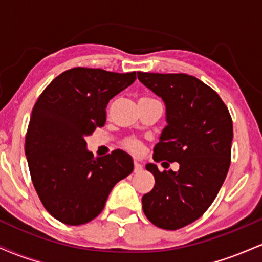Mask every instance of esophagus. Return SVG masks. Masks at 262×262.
<instances>
[{"label":"esophagus","mask_w":262,"mask_h":262,"mask_svg":"<svg viewBox=\"0 0 262 262\" xmlns=\"http://www.w3.org/2000/svg\"><path fill=\"white\" fill-rule=\"evenodd\" d=\"M141 170H143V165L140 162L134 161V172H140Z\"/></svg>","instance_id":"obj_1"}]
</instances>
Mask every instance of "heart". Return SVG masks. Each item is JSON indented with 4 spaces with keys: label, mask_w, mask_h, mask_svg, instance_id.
<instances>
[{
    "label": "heart",
    "mask_w": 262,
    "mask_h": 262,
    "mask_svg": "<svg viewBox=\"0 0 262 262\" xmlns=\"http://www.w3.org/2000/svg\"><path fill=\"white\" fill-rule=\"evenodd\" d=\"M141 100H151V98H141ZM125 146H127V149L130 150L132 152H134V154H139L141 151V145L137 140H133V139L127 140L125 141Z\"/></svg>",
    "instance_id": "heart-1"
}]
</instances>
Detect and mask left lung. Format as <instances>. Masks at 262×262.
I'll use <instances>...</instances> for the list:
<instances>
[{"label": "left lung", "mask_w": 262, "mask_h": 262, "mask_svg": "<svg viewBox=\"0 0 262 262\" xmlns=\"http://www.w3.org/2000/svg\"><path fill=\"white\" fill-rule=\"evenodd\" d=\"M138 79L165 103L167 125L152 158L180 165L160 172L146 164L155 185L141 198L143 210L156 227L176 230L200 218L217 197L229 170L233 122L218 93L194 76L138 73Z\"/></svg>", "instance_id": "8db88e82"}]
</instances>
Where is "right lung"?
<instances>
[{
  "label": "right lung",
  "instance_id": "1",
  "mask_svg": "<svg viewBox=\"0 0 262 262\" xmlns=\"http://www.w3.org/2000/svg\"><path fill=\"white\" fill-rule=\"evenodd\" d=\"M135 79V71L75 68L55 77L33 107L25 146L29 172L45 209L62 223L97 217L114 185L133 171L123 150L93 158L86 138L103 127L108 102Z\"/></svg>",
  "mask_w": 262,
  "mask_h": 262
}]
</instances>
